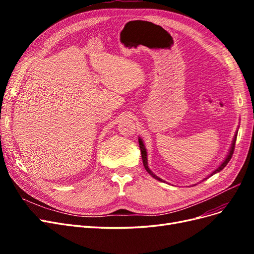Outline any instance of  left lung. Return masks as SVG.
<instances>
[{"label":"left lung","mask_w":254,"mask_h":254,"mask_svg":"<svg viewBox=\"0 0 254 254\" xmlns=\"http://www.w3.org/2000/svg\"><path fill=\"white\" fill-rule=\"evenodd\" d=\"M236 135L237 134H235V136H234V140H233V143H232V146H231V149H230V152H229V155H228V157L226 158V160L224 161V162L221 163V165L217 168L216 171L215 172H213L212 174H211V176L212 175H214V174H216V173H218V172H220L222 168H224L228 163H229V161L231 160V158H232V156H233V152H234V148H235V142H236ZM139 143H140V149H141V153H142V160H143V164H144V167H145V170L147 171L153 178H156L157 180H160V181H163L162 179H160L159 177H157L156 175H153L152 174V172L149 170V167H148V164H147V153H146V149H145V146H144V144H143V142H142V140L141 139H139ZM206 179V178H205Z\"/></svg>","instance_id":"obj_1"}]
</instances>
